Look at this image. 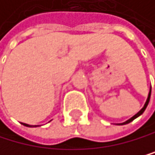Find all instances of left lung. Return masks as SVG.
<instances>
[{"mask_svg": "<svg viewBox=\"0 0 155 155\" xmlns=\"http://www.w3.org/2000/svg\"><path fill=\"white\" fill-rule=\"evenodd\" d=\"M150 93H151V87L150 88V92H148V95H147V101H146V102H145V104H143V108L140 110V111L138 112V113H136L135 115L133 116V117H131L130 119H128L127 121H125V122H123V123H118L117 125H125V124H128V123H130V122H132L134 120V119H136V118H138L140 115H142V114L143 113V111L146 110V108H147V104H148V102H150Z\"/></svg>", "mask_w": 155, "mask_h": 155, "instance_id": "1", "label": "left lung"}]
</instances>
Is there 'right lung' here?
I'll return each mask as SVG.
<instances>
[{
	"label": "right lung",
	"instance_id": "1",
	"mask_svg": "<svg viewBox=\"0 0 155 155\" xmlns=\"http://www.w3.org/2000/svg\"><path fill=\"white\" fill-rule=\"evenodd\" d=\"M22 125H24V126H26V127H38L39 125H29V124H26V123H21Z\"/></svg>",
	"mask_w": 155,
	"mask_h": 155
}]
</instances>
